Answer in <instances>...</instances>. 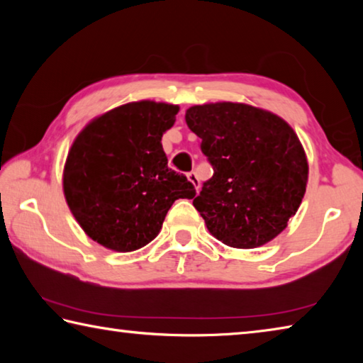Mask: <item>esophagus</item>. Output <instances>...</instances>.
<instances>
[{
    "instance_id": "34e87169",
    "label": "esophagus",
    "mask_w": 363,
    "mask_h": 363,
    "mask_svg": "<svg viewBox=\"0 0 363 363\" xmlns=\"http://www.w3.org/2000/svg\"><path fill=\"white\" fill-rule=\"evenodd\" d=\"M187 177H189V181L194 184V187L199 190V187H200V179H199V176H196V173L195 171H190V173L187 174Z\"/></svg>"
}]
</instances>
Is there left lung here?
Masks as SVG:
<instances>
[{
    "label": "left lung",
    "mask_w": 363,
    "mask_h": 363,
    "mask_svg": "<svg viewBox=\"0 0 363 363\" xmlns=\"http://www.w3.org/2000/svg\"><path fill=\"white\" fill-rule=\"evenodd\" d=\"M186 123L213 167L194 200L208 230L233 248L277 237L307 184L306 153L291 128L266 110L232 102L190 107Z\"/></svg>",
    "instance_id": "1"
}]
</instances>
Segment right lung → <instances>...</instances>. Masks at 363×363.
I'll return each mask as SVG.
<instances>
[{
    "instance_id": "obj_1",
    "label": "right lung",
    "mask_w": 363,
    "mask_h": 363,
    "mask_svg": "<svg viewBox=\"0 0 363 363\" xmlns=\"http://www.w3.org/2000/svg\"><path fill=\"white\" fill-rule=\"evenodd\" d=\"M177 110L150 101L126 104L89 123L73 143L65 199L102 247L123 253L143 248L158 235L177 199L195 196L194 184L168 168L162 145Z\"/></svg>"
}]
</instances>
